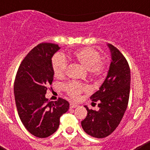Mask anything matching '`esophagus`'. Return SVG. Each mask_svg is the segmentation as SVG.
<instances>
[{
    "label": "esophagus",
    "mask_w": 150,
    "mask_h": 150,
    "mask_svg": "<svg viewBox=\"0 0 150 150\" xmlns=\"http://www.w3.org/2000/svg\"><path fill=\"white\" fill-rule=\"evenodd\" d=\"M70 107H71V108H76V107H78V104H74V103H71V104H70Z\"/></svg>",
    "instance_id": "esophagus-1"
}]
</instances>
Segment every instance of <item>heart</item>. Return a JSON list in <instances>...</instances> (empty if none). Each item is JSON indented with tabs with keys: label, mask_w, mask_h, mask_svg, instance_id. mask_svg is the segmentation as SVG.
Masks as SVG:
<instances>
[{
	"label": "heart",
	"mask_w": 150,
	"mask_h": 150,
	"mask_svg": "<svg viewBox=\"0 0 150 150\" xmlns=\"http://www.w3.org/2000/svg\"><path fill=\"white\" fill-rule=\"evenodd\" d=\"M67 57L74 62L79 64L86 69L88 76L92 79L101 77L105 74V65L100 60L98 52L91 47H83L72 52H69ZM67 62L61 54H55L52 59V69L56 78H62L65 74ZM64 88L71 98H77L84 91L88 89V86L81 83L71 82L64 86Z\"/></svg>",
	"instance_id": "1"
}]
</instances>
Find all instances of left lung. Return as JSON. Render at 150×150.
<instances>
[{"label": "left lung", "mask_w": 150, "mask_h": 150, "mask_svg": "<svg viewBox=\"0 0 150 150\" xmlns=\"http://www.w3.org/2000/svg\"><path fill=\"white\" fill-rule=\"evenodd\" d=\"M107 46L111 53L109 71L98 91L90 97L92 101L98 103L99 110H89L85 106L88 112L81 122L84 132L97 138H104L114 132L124 116L129 99L131 71L128 62L114 46Z\"/></svg>", "instance_id": "left-lung-1"}]
</instances>
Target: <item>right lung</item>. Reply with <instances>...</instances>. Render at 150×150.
<instances>
[{
	"mask_svg": "<svg viewBox=\"0 0 150 150\" xmlns=\"http://www.w3.org/2000/svg\"><path fill=\"white\" fill-rule=\"evenodd\" d=\"M59 45L43 43L29 52L18 67L14 95L21 121L31 134L45 138L59 128L60 117L69 109L68 102L59 98L50 101L45 95L53 81L52 58Z\"/></svg>",
	"mask_w": 150,
	"mask_h": 150,
	"instance_id": "1",
	"label": "right lung"
}]
</instances>
